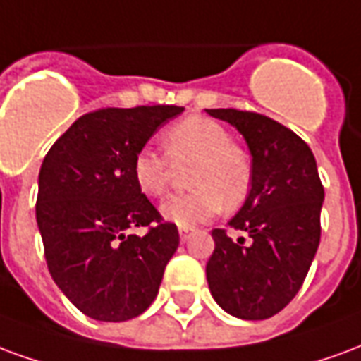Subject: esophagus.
<instances>
[{
  "label": "esophagus",
  "instance_id": "obj_1",
  "mask_svg": "<svg viewBox=\"0 0 361 361\" xmlns=\"http://www.w3.org/2000/svg\"><path fill=\"white\" fill-rule=\"evenodd\" d=\"M193 232H195V228L180 226V240H181V242H188L189 238L193 235Z\"/></svg>",
  "mask_w": 361,
  "mask_h": 361
}]
</instances>
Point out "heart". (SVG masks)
Listing matches in <instances>:
<instances>
[{
  "label": "heart",
  "mask_w": 361,
  "mask_h": 361,
  "mask_svg": "<svg viewBox=\"0 0 361 361\" xmlns=\"http://www.w3.org/2000/svg\"><path fill=\"white\" fill-rule=\"evenodd\" d=\"M166 154L142 147L131 164L135 185L149 197H162L173 166H191V191L172 195L160 204V214L178 226H195L222 211L240 209L251 191L253 170L247 152L230 139L224 127L201 116L173 123L162 135Z\"/></svg>",
  "instance_id": "1"
}]
</instances>
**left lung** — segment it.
<instances>
[{
    "label": "left lung",
    "instance_id": "8db88e82",
    "mask_svg": "<svg viewBox=\"0 0 361 361\" xmlns=\"http://www.w3.org/2000/svg\"><path fill=\"white\" fill-rule=\"evenodd\" d=\"M243 135L253 157V181L245 203L228 224L245 232L234 242L212 230L207 263L212 298L230 315L261 321L276 315L300 292L321 240L325 189L307 142L257 111L207 110Z\"/></svg>",
    "mask_w": 361,
    "mask_h": 361
}]
</instances>
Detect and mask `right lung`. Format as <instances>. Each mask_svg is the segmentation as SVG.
Wrapping results in <instances>:
<instances>
[{
    "label": "right lung",
    "mask_w": 361,
    "mask_h": 361,
    "mask_svg": "<svg viewBox=\"0 0 361 361\" xmlns=\"http://www.w3.org/2000/svg\"><path fill=\"white\" fill-rule=\"evenodd\" d=\"M181 106L100 108L75 121L44 157L36 222L51 279L96 321L139 317L154 302L178 226L135 185L133 157ZM149 227L145 236L129 235Z\"/></svg>",
    "instance_id": "add662e5"
}]
</instances>
